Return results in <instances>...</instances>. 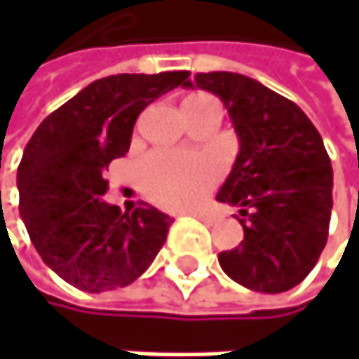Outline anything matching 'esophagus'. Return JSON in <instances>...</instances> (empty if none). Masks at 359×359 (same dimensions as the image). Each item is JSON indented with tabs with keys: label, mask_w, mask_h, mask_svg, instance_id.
Returning a JSON list of instances; mask_svg holds the SVG:
<instances>
[{
	"label": "esophagus",
	"mask_w": 359,
	"mask_h": 359,
	"mask_svg": "<svg viewBox=\"0 0 359 359\" xmlns=\"http://www.w3.org/2000/svg\"><path fill=\"white\" fill-rule=\"evenodd\" d=\"M193 216H197L201 222H205V224H216L218 222V218L216 216H212V214H203V212H195Z\"/></svg>",
	"instance_id": "1"
}]
</instances>
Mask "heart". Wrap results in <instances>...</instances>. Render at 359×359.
<instances>
[{
  "mask_svg": "<svg viewBox=\"0 0 359 359\" xmlns=\"http://www.w3.org/2000/svg\"><path fill=\"white\" fill-rule=\"evenodd\" d=\"M210 95H189L184 104H197ZM220 177V168L205 158L172 151H154L139 166L143 191L160 205L182 210L197 205Z\"/></svg>",
  "mask_w": 359,
  "mask_h": 359,
  "instance_id": "heart-1",
  "label": "heart"
}]
</instances>
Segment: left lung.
<instances>
[{
  "label": "left lung",
  "mask_w": 359,
  "mask_h": 359,
  "mask_svg": "<svg viewBox=\"0 0 359 359\" xmlns=\"http://www.w3.org/2000/svg\"><path fill=\"white\" fill-rule=\"evenodd\" d=\"M184 87L218 95L241 141L216 199L241 208L245 237L218 255L222 270L251 291L293 289L328 239L332 166L320 133L297 104L250 76L199 72Z\"/></svg>",
  "instance_id": "obj_1"
}]
</instances>
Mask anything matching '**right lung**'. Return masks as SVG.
Instances as JSON below:
<instances>
[{
  "mask_svg": "<svg viewBox=\"0 0 359 359\" xmlns=\"http://www.w3.org/2000/svg\"><path fill=\"white\" fill-rule=\"evenodd\" d=\"M187 79V70L100 79L51 111L27 143L20 216L43 262L72 287H126L162 250L172 218L147 203L122 214L102 201L104 170L126 156L139 114Z\"/></svg>",
  "mask_w": 359,
  "mask_h": 359,
  "instance_id": "add662e5",
  "label": "right lung"
}]
</instances>
